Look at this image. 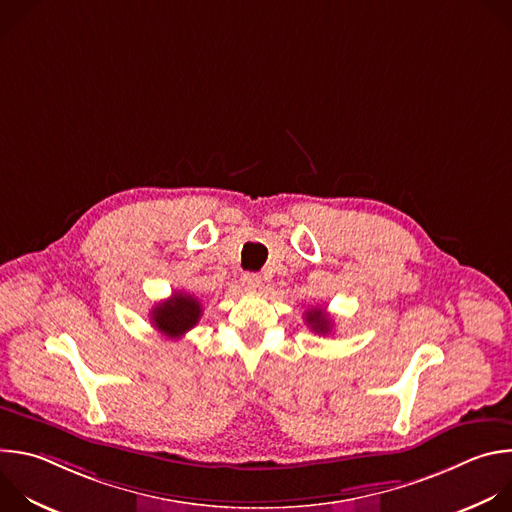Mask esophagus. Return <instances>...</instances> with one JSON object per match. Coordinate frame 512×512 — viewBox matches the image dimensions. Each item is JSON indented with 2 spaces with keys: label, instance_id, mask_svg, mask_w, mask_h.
<instances>
[{
  "label": "esophagus",
  "instance_id": "34e87169",
  "mask_svg": "<svg viewBox=\"0 0 512 512\" xmlns=\"http://www.w3.org/2000/svg\"><path fill=\"white\" fill-rule=\"evenodd\" d=\"M241 283L247 291H255L261 285V277L257 273H243L241 275Z\"/></svg>",
  "mask_w": 512,
  "mask_h": 512
}]
</instances>
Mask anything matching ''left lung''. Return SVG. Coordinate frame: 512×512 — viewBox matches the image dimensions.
I'll return each instance as SVG.
<instances>
[{
    "instance_id": "left-lung-1",
    "label": "left lung",
    "mask_w": 512,
    "mask_h": 512,
    "mask_svg": "<svg viewBox=\"0 0 512 512\" xmlns=\"http://www.w3.org/2000/svg\"><path fill=\"white\" fill-rule=\"evenodd\" d=\"M306 322L318 334H328L332 330V320H330V316L322 308L308 310L306 312Z\"/></svg>"
}]
</instances>
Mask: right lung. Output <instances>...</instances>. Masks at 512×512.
Masks as SVG:
<instances>
[{
	"mask_svg": "<svg viewBox=\"0 0 512 512\" xmlns=\"http://www.w3.org/2000/svg\"><path fill=\"white\" fill-rule=\"evenodd\" d=\"M202 316V306L198 298L184 294V291H176L170 300L158 304L152 310V322L154 326L166 334L168 338H180L188 330H192Z\"/></svg>",
	"mask_w": 512,
	"mask_h": 512,
	"instance_id": "right-lung-1",
	"label": "right lung"
}]
</instances>
